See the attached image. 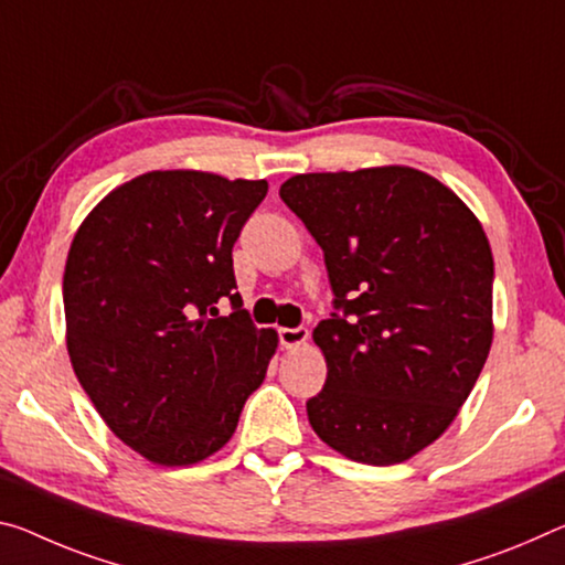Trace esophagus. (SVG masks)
I'll list each match as a JSON object with an SVG mask.
<instances>
[{"label": "esophagus", "instance_id": "esophagus-1", "mask_svg": "<svg viewBox=\"0 0 565 565\" xmlns=\"http://www.w3.org/2000/svg\"><path fill=\"white\" fill-rule=\"evenodd\" d=\"M309 339V329L307 327H297V329H279V342L286 349H294V347H301L307 344Z\"/></svg>", "mask_w": 565, "mask_h": 565}]
</instances>
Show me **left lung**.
<instances>
[{"label":"left lung","instance_id":"obj_1","mask_svg":"<svg viewBox=\"0 0 565 565\" xmlns=\"http://www.w3.org/2000/svg\"><path fill=\"white\" fill-rule=\"evenodd\" d=\"M279 195L324 250L342 311L311 334L327 382L307 402L309 425L354 462H405L452 425L488 360L486 231L409 166L291 175Z\"/></svg>","mask_w":565,"mask_h":565}]
</instances>
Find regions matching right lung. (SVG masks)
Here are the masks:
<instances>
[{"label":"right lung","instance_id":"add662e5","mask_svg":"<svg viewBox=\"0 0 565 565\" xmlns=\"http://www.w3.org/2000/svg\"><path fill=\"white\" fill-rule=\"evenodd\" d=\"M266 191L205 170H150L107 193L70 244V362L113 435L163 468L231 440L279 347L276 329L241 309L231 258ZM221 298L235 307L228 318L217 317Z\"/></svg>","mask_w":565,"mask_h":565}]
</instances>
